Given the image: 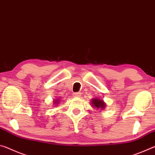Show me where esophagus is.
I'll list each match as a JSON object with an SVG mask.
<instances>
[{
  "label": "esophagus",
  "instance_id": "1",
  "mask_svg": "<svg viewBox=\"0 0 155 155\" xmlns=\"http://www.w3.org/2000/svg\"><path fill=\"white\" fill-rule=\"evenodd\" d=\"M73 96H74V97H79L81 96V93H79V92L74 93L73 94Z\"/></svg>",
  "mask_w": 155,
  "mask_h": 155
}]
</instances>
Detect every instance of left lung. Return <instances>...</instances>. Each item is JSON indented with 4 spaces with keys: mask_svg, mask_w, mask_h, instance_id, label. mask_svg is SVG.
Here are the masks:
<instances>
[{
    "mask_svg": "<svg viewBox=\"0 0 155 155\" xmlns=\"http://www.w3.org/2000/svg\"><path fill=\"white\" fill-rule=\"evenodd\" d=\"M91 106L93 108L95 109V110H103L106 107V103L102 98H94L91 99Z\"/></svg>",
    "mask_w": 155,
    "mask_h": 155,
    "instance_id": "left-lung-1",
    "label": "left lung"
}]
</instances>
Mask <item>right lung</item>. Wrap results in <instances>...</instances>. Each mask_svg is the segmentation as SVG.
<instances>
[{"mask_svg": "<svg viewBox=\"0 0 155 155\" xmlns=\"http://www.w3.org/2000/svg\"><path fill=\"white\" fill-rule=\"evenodd\" d=\"M60 102V99L59 98H55L54 100H53V104L54 105V107H57V105H58L59 103Z\"/></svg>", "mask_w": 155, "mask_h": 155, "instance_id": "right-lung-1", "label": "right lung"}]
</instances>
